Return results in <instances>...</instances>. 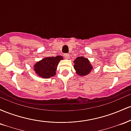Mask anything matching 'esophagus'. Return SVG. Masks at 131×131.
Segmentation results:
<instances>
[{"mask_svg":"<svg viewBox=\"0 0 131 131\" xmlns=\"http://www.w3.org/2000/svg\"><path fill=\"white\" fill-rule=\"evenodd\" d=\"M64 57H65L66 58H70V55H69V54H67V53H66V54H64Z\"/></svg>","mask_w":131,"mask_h":131,"instance_id":"obj_1","label":"esophagus"}]
</instances>
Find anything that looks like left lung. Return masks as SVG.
I'll list each match as a JSON object with an SVG mask.
<instances>
[{
    "label": "left lung",
    "instance_id": "obj_1",
    "mask_svg": "<svg viewBox=\"0 0 131 131\" xmlns=\"http://www.w3.org/2000/svg\"><path fill=\"white\" fill-rule=\"evenodd\" d=\"M74 68L79 76H84L89 74L93 69L88 58L83 57H79L74 61Z\"/></svg>",
    "mask_w": 131,
    "mask_h": 131
}]
</instances>
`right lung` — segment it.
Returning a JSON list of instances; mask_svg holds the SVG:
<instances>
[{
	"label": "right lung",
	"instance_id": "right-lung-1",
	"mask_svg": "<svg viewBox=\"0 0 131 131\" xmlns=\"http://www.w3.org/2000/svg\"><path fill=\"white\" fill-rule=\"evenodd\" d=\"M63 57L58 55L55 57H46L34 65L35 73L42 78H50L56 74L57 66Z\"/></svg>",
	"mask_w": 131,
	"mask_h": 131
}]
</instances>
